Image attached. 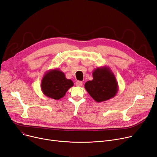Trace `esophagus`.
I'll return each instance as SVG.
<instances>
[{
    "label": "esophagus",
    "instance_id": "obj_1",
    "mask_svg": "<svg viewBox=\"0 0 157 157\" xmlns=\"http://www.w3.org/2000/svg\"><path fill=\"white\" fill-rule=\"evenodd\" d=\"M82 82H81V81H77V82H76V83H75V85L77 86H78V87H80V86H82Z\"/></svg>",
    "mask_w": 157,
    "mask_h": 157
}]
</instances>
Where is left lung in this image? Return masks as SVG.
<instances>
[{"mask_svg": "<svg viewBox=\"0 0 157 157\" xmlns=\"http://www.w3.org/2000/svg\"><path fill=\"white\" fill-rule=\"evenodd\" d=\"M93 79L86 82L84 87L96 102L113 98L118 91L116 77L109 66H102L93 71Z\"/></svg>", "mask_w": 157, "mask_h": 157, "instance_id": "8db88e82", "label": "left lung"}]
</instances>
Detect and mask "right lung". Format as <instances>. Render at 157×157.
<instances>
[{"label": "right lung", "instance_id": "add662e5", "mask_svg": "<svg viewBox=\"0 0 157 157\" xmlns=\"http://www.w3.org/2000/svg\"><path fill=\"white\" fill-rule=\"evenodd\" d=\"M73 86V81L67 79L62 71L56 68L48 70L44 75L41 89L46 96L57 100L63 98L67 91Z\"/></svg>", "mask_w": 157, "mask_h": 157}]
</instances>
